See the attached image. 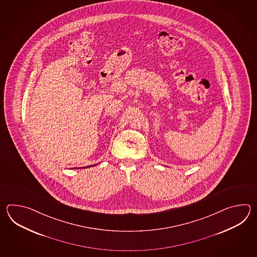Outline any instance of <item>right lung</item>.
Instances as JSON below:
<instances>
[{
  "mask_svg": "<svg viewBox=\"0 0 257 257\" xmlns=\"http://www.w3.org/2000/svg\"><path fill=\"white\" fill-rule=\"evenodd\" d=\"M94 165H96V164H93V165H90V166H86V167H83V168H88V167H92V166H94ZM79 168V167H78ZM78 168H71V169H78ZM81 168V167H80ZM79 168V169H80Z\"/></svg>",
  "mask_w": 257,
  "mask_h": 257,
  "instance_id": "add662e5",
  "label": "right lung"
}]
</instances>
